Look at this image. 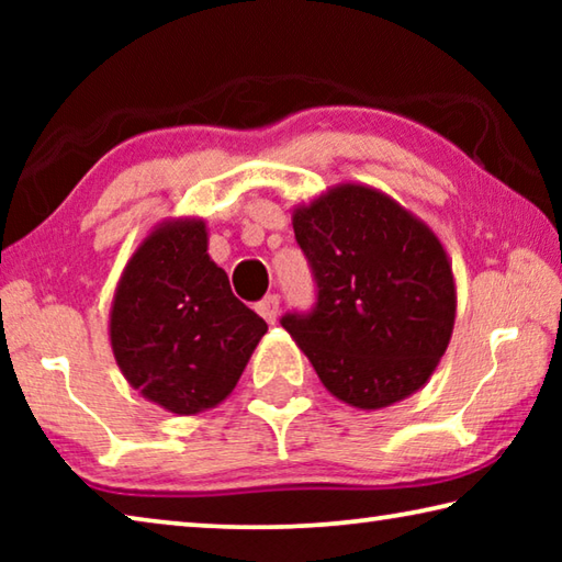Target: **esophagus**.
I'll list each match as a JSON object with an SVG mask.
<instances>
[{"instance_id":"esophagus-1","label":"esophagus","mask_w":562,"mask_h":562,"mask_svg":"<svg viewBox=\"0 0 562 562\" xmlns=\"http://www.w3.org/2000/svg\"><path fill=\"white\" fill-rule=\"evenodd\" d=\"M258 312L265 317V322H270V325H272V322L278 319V315H280V297H278V294H268V297H265L258 304Z\"/></svg>"}]
</instances>
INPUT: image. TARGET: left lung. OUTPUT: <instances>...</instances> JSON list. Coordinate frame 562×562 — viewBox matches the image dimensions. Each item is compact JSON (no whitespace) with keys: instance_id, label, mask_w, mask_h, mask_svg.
Instances as JSON below:
<instances>
[{"instance_id":"1","label":"left lung","mask_w":562,"mask_h":562,"mask_svg":"<svg viewBox=\"0 0 562 562\" xmlns=\"http://www.w3.org/2000/svg\"><path fill=\"white\" fill-rule=\"evenodd\" d=\"M317 280V307L284 315L331 396L361 412L416 394L456 319L446 247L422 217L364 183H337L292 211Z\"/></svg>"}]
</instances>
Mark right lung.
Returning <instances> with one entry per match:
<instances>
[{
  "label": "right lung",
  "mask_w": 562,
  "mask_h": 562,
  "mask_svg": "<svg viewBox=\"0 0 562 562\" xmlns=\"http://www.w3.org/2000/svg\"><path fill=\"white\" fill-rule=\"evenodd\" d=\"M268 325L235 297L207 255L203 217H168L121 272L111 302L113 359L148 402L195 416L233 394Z\"/></svg>",
  "instance_id": "obj_1"
}]
</instances>
